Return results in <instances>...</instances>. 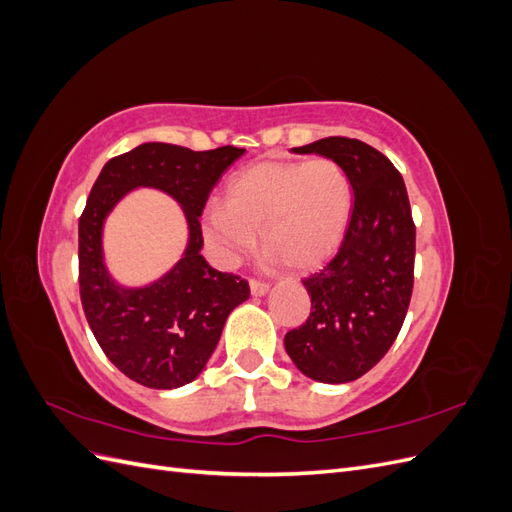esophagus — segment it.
Wrapping results in <instances>:
<instances>
[{
	"label": "esophagus",
	"mask_w": 512,
	"mask_h": 512,
	"mask_svg": "<svg viewBox=\"0 0 512 512\" xmlns=\"http://www.w3.org/2000/svg\"><path fill=\"white\" fill-rule=\"evenodd\" d=\"M250 290L254 297H265V294L271 290V284L269 282H260V280H252L250 282Z\"/></svg>",
	"instance_id": "esophagus-1"
}]
</instances>
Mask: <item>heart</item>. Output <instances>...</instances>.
Instances as JSON below:
<instances>
[{
	"instance_id": "obj_1",
	"label": "heart",
	"mask_w": 512,
	"mask_h": 512,
	"mask_svg": "<svg viewBox=\"0 0 512 512\" xmlns=\"http://www.w3.org/2000/svg\"><path fill=\"white\" fill-rule=\"evenodd\" d=\"M354 192L344 166L331 158L258 162L226 185V205L203 215L205 239L220 262L239 260L256 245L290 269H314L342 243Z\"/></svg>"
}]
</instances>
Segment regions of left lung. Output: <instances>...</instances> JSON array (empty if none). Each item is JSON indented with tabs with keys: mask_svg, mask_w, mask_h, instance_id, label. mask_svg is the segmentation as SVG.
Masks as SVG:
<instances>
[{
	"mask_svg": "<svg viewBox=\"0 0 512 512\" xmlns=\"http://www.w3.org/2000/svg\"><path fill=\"white\" fill-rule=\"evenodd\" d=\"M292 151L331 158L352 181L354 207L344 241L327 267L303 280L312 314L284 337L301 374L344 384L367 374L404 324L416 250L410 200L393 162L356 138L329 136Z\"/></svg>",
	"mask_w": 512,
	"mask_h": 512,
	"instance_id": "1",
	"label": "left lung"
}]
</instances>
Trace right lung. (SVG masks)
I'll use <instances>...</instances> for the list:
<instances>
[{"label": "right lung", "mask_w": 512, "mask_h": 512, "mask_svg": "<svg viewBox=\"0 0 512 512\" xmlns=\"http://www.w3.org/2000/svg\"><path fill=\"white\" fill-rule=\"evenodd\" d=\"M245 149L192 151L145 143L108 160L79 220V288L85 316L100 348L121 374L149 389H177L205 369L224 322L250 297L239 275L215 271L203 250L207 198L224 170ZM134 187L173 195L189 220L191 239L178 265L158 283L123 289L105 271L101 226L105 215Z\"/></svg>", "instance_id": "add662e5"}]
</instances>
